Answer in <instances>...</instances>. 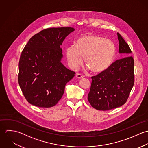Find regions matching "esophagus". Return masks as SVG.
Here are the masks:
<instances>
[{
    "instance_id": "34e87169",
    "label": "esophagus",
    "mask_w": 148,
    "mask_h": 148,
    "mask_svg": "<svg viewBox=\"0 0 148 148\" xmlns=\"http://www.w3.org/2000/svg\"><path fill=\"white\" fill-rule=\"evenodd\" d=\"M76 77L78 78V79H82V78H83V77H84V75H83L80 74V73H77V74L76 75Z\"/></svg>"
}]
</instances>
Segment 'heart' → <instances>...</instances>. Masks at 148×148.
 I'll list each match as a JSON object with an SVG mask.
<instances>
[{
  "instance_id": "b5f03b06",
  "label": "heart",
  "mask_w": 148,
  "mask_h": 148,
  "mask_svg": "<svg viewBox=\"0 0 148 148\" xmlns=\"http://www.w3.org/2000/svg\"><path fill=\"white\" fill-rule=\"evenodd\" d=\"M115 54L114 43L95 35H85L79 38L75 46L66 49V57L70 67L76 69L83 62L95 73L105 71L112 63Z\"/></svg>"
}]
</instances>
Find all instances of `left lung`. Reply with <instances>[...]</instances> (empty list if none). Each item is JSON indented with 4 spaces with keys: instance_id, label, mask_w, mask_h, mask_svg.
Returning <instances> with one entry per match:
<instances>
[{
    "instance_id": "obj_1",
    "label": "left lung",
    "mask_w": 148,
    "mask_h": 148,
    "mask_svg": "<svg viewBox=\"0 0 148 148\" xmlns=\"http://www.w3.org/2000/svg\"><path fill=\"white\" fill-rule=\"evenodd\" d=\"M120 59L112 64L103 72L92 76L88 100L92 107L109 110L124 105L134 83V59L129 45L117 33Z\"/></svg>"
}]
</instances>
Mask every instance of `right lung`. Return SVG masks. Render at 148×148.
Masks as SVG:
<instances>
[{"instance_id":"add662e5","label":"right lung","mask_w":148,"mask_h":148,"mask_svg":"<svg viewBox=\"0 0 148 148\" xmlns=\"http://www.w3.org/2000/svg\"><path fill=\"white\" fill-rule=\"evenodd\" d=\"M75 29L50 28L34 35L22 51L18 82L27 101L33 106L50 108L61 99L66 84L75 76L61 63L60 45Z\"/></svg>"}]
</instances>
